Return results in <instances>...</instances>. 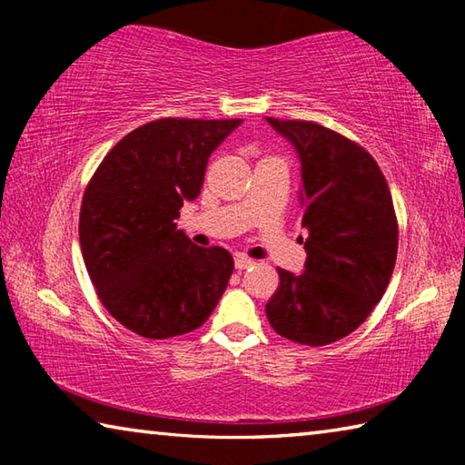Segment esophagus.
<instances>
[{
    "mask_svg": "<svg viewBox=\"0 0 465 465\" xmlns=\"http://www.w3.org/2000/svg\"><path fill=\"white\" fill-rule=\"evenodd\" d=\"M254 264V261H252V258H248V256H238L235 258V271H246L248 266H252Z\"/></svg>",
    "mask_w": 465,
    "mask_h": 465,
    "instance_id": "esophagus-1",
    "label": "esophagus"
}]
</instances>
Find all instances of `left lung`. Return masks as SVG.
I'll return each mask as SVG.
<instances>
[{"mask_svg": "<svg viewBox=\"0 0 465 465\" xmlns=\"http://www.w3.org/2000/svg\"><path fill=\"white\" fill-rule=\"evenodd\" d=\"M271 127L295 147L302 163L305 269H279L266 303L274 332L324 346L357 330L383 297L398 254V222L380 166L355 141L312 121Z\"/></svg>", "mask_w": 465, "mask_h": 465, "instance_id": "8db88e82", "label": "left lung"}]
</instances>
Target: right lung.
I'll use <instances>...</instances> for the list:
<instances>
[{
	"instance_id": "add662e5",
	"label": "right lung",
	"mask_w": 465,
	"mask_h": 465,
	"mask_svg": "<svg viewBox=\"0 0 465 465\" xmlns=\"http://www.w3.org/2000/svg\"><path fill=\"white\" fill-rule=\"evenodd\" d=\"M240 119H160L124 135L84 193L80 246L100 302L145 338L196 330L233 272L225 248H199L176 230L201 194L211 153Z\"/></svg>"
}]
</instances>
